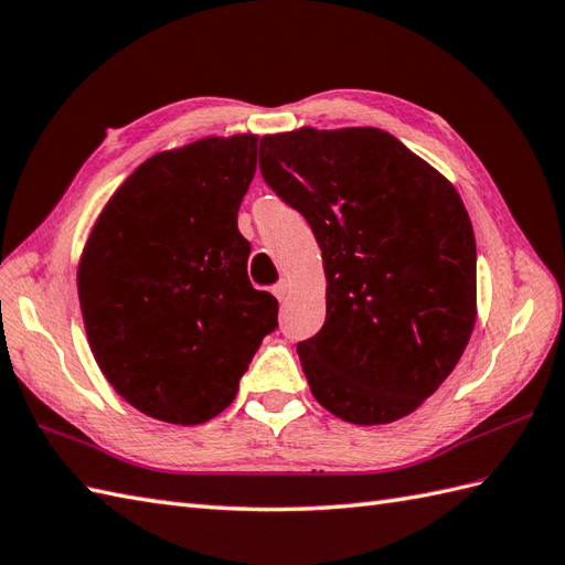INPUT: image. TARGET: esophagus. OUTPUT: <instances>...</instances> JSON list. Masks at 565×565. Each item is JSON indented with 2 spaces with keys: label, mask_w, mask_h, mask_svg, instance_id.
Masks as SVG:
<instances>
[{
  "label": "esophagus",
  "mask_w": 565,
  "mask_h": 565,
  "mask_svg": "<svg viewBox=\"0 0 565 565\" xmlns=\"http://www.w3.org/2000/svg\"><path fill=\"white\" fill-rule=\"evenodd\" d=\"M271 294H274V296H277L279 300H284V298H286V294H288V284H286L284 279H281L279 284H274V288H271Z\"/></svg>",
  "instance_id": "obj_1"
}]
</instances>
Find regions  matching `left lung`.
<instances>
[{"label":"left lung","instance_id":"8db88e82","mask_svg":"<svg viewBox=\"0 0 565 565\" xmlns=\"http://www.w3.org/2000/svg\"><path fill=\"white\" fill-rule=\"evenodd\" d=\"M259 170L322 250L327 315L298 344L312 397L349 424L412 414L477 322V243L460 194L375 127L267 135Z\"/></svg>","mask_w":565,"mask_h":565}]
</instances>
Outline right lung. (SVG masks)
Returning <instances> with one entry per match:
<instances>
[{
    "mask_svg": "<svg viewBox=\"0 0 565 565\" xmlns=\"http://www.w3.org/2000/svg\"><path fill=\"white\" fill-rule=\"evenodd\" d=\"M257 137H209L143 161L105 204L78 262L90 351L117 395L194 426L235 399L279 303L247 279L238 209Z\"/></svg>",
    "mask_w": 565,
    "mask_h": 565,
    "instance_id": "add662e5",
    "label": "right lung"
}]
</instances>
